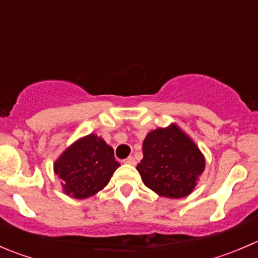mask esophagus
Listing matches in <instances>:
<instances>
[{
    "label": "esophagus",
    "instance_id": "esophagus-1",
    "mask_svg": "<svg viewBox=\"0 0 258 258\" xmlns=\"http://www.w3.org/2000/svg\"><path fill=\"white\" fill-rule=\"evenodd\" d=\"M123 162L126 163V165H132V166L136 165V160H135V158L132 157V156H130V157H127L126 160L123 161Z\"/></svg>",
    "mask_w": 258,
    "mask_h": 258
}]
</instances>
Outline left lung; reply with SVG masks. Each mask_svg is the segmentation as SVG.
<instances>
[{
	"mask_svg": "<svg viewBox=\"0 0 258 258\" xmlns=\"http://www.w3.org/2000/svg\"><path fill=\"white\" fill-rule=\"evenodd\" d=\"M137 165L146 186L162 197L182 199L192 194L206 160L194 140L176 123L148 132Z\"/></svg>",
	"mask_w": 258,
	"mask_h": 258,
	"instance_id": "obj_1",
	"label": "left lung"
}]
</instances>
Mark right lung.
Returning a JSON list of instances; mask_svg holds the SVG:
<instances>
[{"instance_id": "add662e5", "label": "right lung", "mask_w": 258, "mask_h": 258, "mask_svg": "<svg viewBox=\"0 0 258 258\" xmlns=\"http://www.w3.org/2000/svg\"><path fill=\"white\" fill-rule=\"evenodd\" d=\"M118 167L113 148L95 134L75 141L53 163L62 191L77 200L88 199L105 188Z\"/></svg>"}]
</instances>
